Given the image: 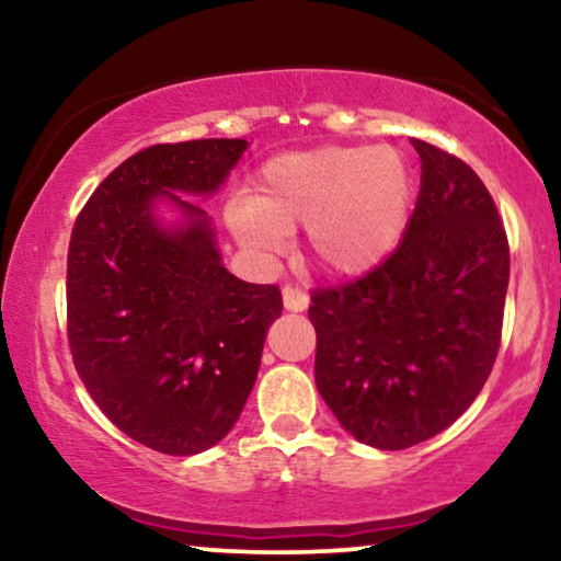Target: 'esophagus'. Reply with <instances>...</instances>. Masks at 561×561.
<instances>
[{"label":"esophagus","instance_id":"esophagus-1","mask_svg":"<svg viewBox=\"0 0 561 561\" xmlns=\"http://www.w3.org/2000/svg\"><path fill=\"white\" fill-rule=\"evenodd\" d=\"M283 306H286L288 311H306L309 309V296L304 294L301 288H294V286H286L283 288Z\"/></svg>","mask_w":561,"mask_h":561}]
</instances>
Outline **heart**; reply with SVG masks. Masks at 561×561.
Returning <instances> with one entry per match:
<instances>
[{
    "mask_svg": "<svg viewBox=\"0 0 561 561\" xmlns=\"http://www.w3.org/2000/svg\"><path fill=\"white\" fill-rule=\"evenodd\" d=\"M413 175L393 148H317L267 160L250 202L227 209V227L244 250L275 257L286 234L306 227L313 263L340 278L378 267L409 225Z\"/></svg>",
    "mask_w": 561,
    "mask_h": 561,
    "instance_id": "b5f03b06",
    "label": "heart"
}]
</instances>
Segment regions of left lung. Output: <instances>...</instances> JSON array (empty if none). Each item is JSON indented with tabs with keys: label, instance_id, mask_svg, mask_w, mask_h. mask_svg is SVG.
Instances as JSON below:
<instances>
[{
	"label": "left lung",
	"instance_id": "obj_1",
	"mask_svg": "<svg viewBox=\"0 0 561 561\" xmlns=\"http://www.w3.org/2000/svg\"><path fill=\"white\" fill-rule=\"evenodd\" d=\"M403 240L363 278L317 288V388L375 449H409L470 409L501 347L511 275L493 196L465 160L424 140Z\"/></svg>",
	"mask_w": 561,
	"mask_h": 561
}]
</instances>
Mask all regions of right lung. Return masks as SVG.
<instances>
[{
    "mask_svg": "<svg viewBox=\"0 0 561 561\" xmlns=\"http://www.w3.org/2000/svg\"><path fill=\"white\" fill-rule=\"evenodd\" d=\"M248 140L152 145L114 168L83 206L68 244V344L89 396L119 432L163 455L214 447L237 424L278 286L221 265L211 219L188 196H211ZM171 201L179 226L154 219Z\"/></svg>",
    "mask_w": 561,
    "mask_h": 561,
    "instance_id": "obj_1",
    "label": "right lung"
}]
</instances>
